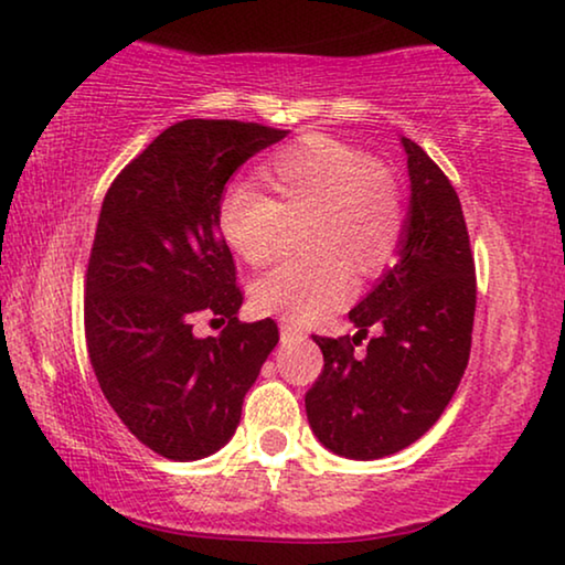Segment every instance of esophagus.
Here are the masks:
<instances>
[{
  "instance_id": "esophagus-1",
  "label": "esophagus",
  "mask_w": 565,
  "mask_h": 565,
  "mask_svg": "<svg viewBox=\"0 0 565 565\" xmlns=\"http://www.w3.org/2000/svg\"><path fill=\"white\" fill-rule=\"evenodd\" d=\"M280 337H282V342H303L306 339V331L300 329V327H296V323L292 321H280Z\"/></svg>"
}]
</instances>
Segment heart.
<instances>
[{
    "mask_svg": "<svg viewBox=\"0 0 565 565\" xmlns=\"http://www.w3.org/2000/svg\"><path fill=\"white\" fill-rule=\"evenodd\" d=\"M257 177L269 198L234 182L215 207V231L238 259L267 262L280 215L308 218L300 231L308 257L269 267L252 282L259 313L296 323L319 319L350 296V269L373 277L396 257L406 228L404 198L396 177L365 151L311 134L267 157Z\"/></svg>",
    "mask_w": 565,
    "mask_h": 565,
    "instance_id": "heart-1",
    "label": "heart"
}]
</instances>
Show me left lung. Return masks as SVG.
Masks as SVG:
<instances>
[{
	"label": "left lung",
	"mask_w": 565,
	"mask_h": 565,
	"mask_svg": "<svg viewBox=\"0 0 565 565\" xmlns=\"http://www.w3.org/2000/svg\"><path fill=\"white\" fill-rule=\"evenodd\" d=\"M401 146L412 198L396 265L350 311L358 334L313 337L323 370L306 393L308 424L327 450L352 460L416 443L450 404L470 358L476 265L458 192L422 146ZM370 326L382 334L354 359Z\"/></svg>",
	"instance_id": "1"
}]
</instances>
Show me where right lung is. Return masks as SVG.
Listing matches in <instances>:
<instances>
[{"label":"right lung","instance_id":"right-lung-1","mask_svg":"<svg viewBox=\"0 0 565 565\" xmlns=\"http://www.w3.org/2000/svg\"><path fill=\"white\" fill-rule=\"evenodd\" d=\"M285 136L242 120L174 122L103 200L84 296L89 362L130 435L169 460L207 458L234 437L280 339L273 319H236L244 296L215 207L231 174ZM200 312L230 327L200 340Z\"/></svg>","mask_w":565,"mask_h":565}]
</instances>
